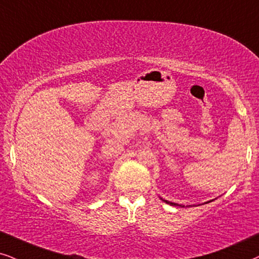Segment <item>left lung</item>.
I'll list each match as a JSON object with an SVG mask.
<instances>
[{"instance_id": "obj_1", "label": "left lung", "mask_w": 259, "mask_h": 259, "mask_svg": "<svg viewBox=\"0 0 259 259\" xmlns=\"http://www.w3.org/2000/svg\"><path fill=\"white\" fill-rule=\"evenodd\" d=\"M166 203H170V204H172V206H180V204H177V203H172V202H167V201H165Z\"/></svg>"}]
</instances>
